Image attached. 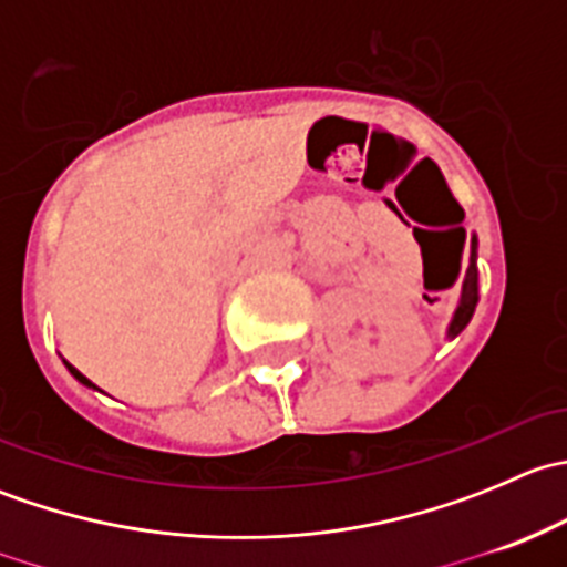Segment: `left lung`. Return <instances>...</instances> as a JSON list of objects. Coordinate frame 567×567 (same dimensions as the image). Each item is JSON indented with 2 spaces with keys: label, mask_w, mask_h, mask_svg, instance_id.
<instances>
[{
  "label": "left lung",
  "mask_w": 567,
  "mask_h": 567,
  "mask_svg": "<svg viewBox=\"0 0 567 567\" xmlns=\"http://www.w3.org/2000/svg\"><path fill=\"white\" fill-rule=\"evenodd\" d=\"M455 249L463 251V241H468V266H466V274H463V285H461V299L458 305H455V312L453 318H450V326H447V337L453 340V337H458L463 329L468 326V320L474 316V307H477L480 301V274H477V236L472 233V238H466V233H463V227H455Z\"/></svg>",
  "instance_id": "1"
}]
</instances>
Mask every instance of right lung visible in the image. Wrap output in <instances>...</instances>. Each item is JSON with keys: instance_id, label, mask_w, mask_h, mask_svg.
I'll return each mask as SVG.
<instances>
[{"instance_id": "obj_1", "label": "right lung", "mask_w": 567, "mask_h": 567, "mask_svg": "<svg viewBox=\"0 0 567 567\" xmlns=\"http://www.w3.org/2000/svg\"><path fill=\"white\" fill-rule=\"evenodd\" d=\"M65 368H68V373H71V375H73V379H76V381H79V384L90 386V390H99V386H95V384H93V381H90V379H87V375H82V373H79V370H76V368H73V364H68V362H65Z\"/></svg>"}]
</instances>
